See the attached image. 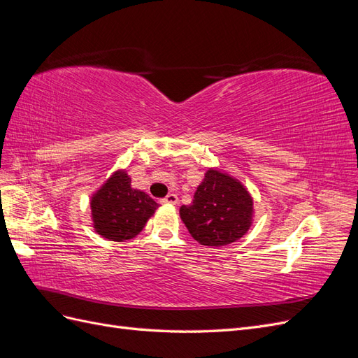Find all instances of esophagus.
Returning a JSON list of instances; mask_svg holds the SVG:
<instances>
[{
	"instance_id": "34e87169",
	"label": "esophagus",
	"mask_w": 358,
	"mask_h": 358,
	"mask_svg": "<svg viewBox=\"0 0 358 358\" xmlns=\"http://www.w3.org/2000/svg\"><path fill=\"white\" fill-rule=\"evenodd\" d=\"M161 204H176L178 203V196L176 194H169L164 199L159 200Z\"/></svg>"
}]
</instances>
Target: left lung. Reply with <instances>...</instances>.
Wrapping results in <instances>:
<instances>
[{
  "instance_id": "8db88e82",
  "label": "left lung",
  "mask_w": 358,
  "mask_h": 358,
  "mask_svg": "<svg viewBox=\"0 0 358 358\" xmlns=\"http://www.w3.org/2000/svg\"><path fill=\"white\" fill-rule=\"evenodd\" d=\"M252 197L239 180L209 169L189 206L179 213L194 241L204 246L230 245L249 230Z\"/></svg>"
}]
</instances>
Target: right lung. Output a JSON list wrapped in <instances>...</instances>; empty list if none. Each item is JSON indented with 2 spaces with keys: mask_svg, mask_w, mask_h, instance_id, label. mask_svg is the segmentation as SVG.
Listing matches in <instances>:
<instances>
[{
  "mask_svg": "<svg viewBox=\"0 0 358 358\" xmlns=\"http://www.w3.org/2000/svg\"><path fill=\"white\" fill-rule=\"evenodd\" d=\"M158 204L146 192L131 188L125 171H116L91 200L94 229L113 242L136 237L154 215Z\"/></svg>",
  "mask_w": 358,
  "mask_h": 358,
  "instance_id": "1",
  "label": "right lung"
}]
</instances>
